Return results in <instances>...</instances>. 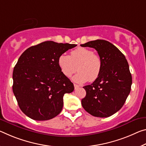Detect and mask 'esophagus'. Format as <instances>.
I'll use <instances>...</instances> for the list:
<instances>
[{
	"instance_id": "obj_1",
	"label": "esophagus",
	"mask_w": 146,
	"mask_h": 146,
	"mask_svg": "<svg viewBox=\"0 0 146 146\" xmlns=\"http://www.w3.org/2000/svg\"><path fill=\"white\" fill-rule=\"evenodd\" d=\"M74 87H75V90H77V88H79V86L78 84H74Z\"/></svg>"
}]
</instances>
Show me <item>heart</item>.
Here are the masks:
<instances>
[{"label":"heart","mask_w":146,"mask_h":146,"mask_svg":"<svg viewBox=\"0 0 146 146\" xmlns=\"http://www.w3.org/2000/svg\"><path fill=\"white\" fill-rule=\"evenodd\" d=\"M61 72L69 78L77 70L78 73L73 77L74 82L82 84L89 80L94 82L100 75L102 69V60L98 54L90 48L78 47L71 52L69 56L62 54L58 58Z\"/></svg>","instance_id":"obj_1"}]
</instances>
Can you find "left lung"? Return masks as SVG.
<instances>
[{"label":"left lung","instance_id":"obj_1","mask_svg":"<svg viewBox=\"0 0 146 146\" xmlns=\"http://www.w3.org/2000/svg\"><path fill=\"white\" fill-rule=\"evenodd\" d=\"M80 46L95 48L102 60L99 77L83 87L86 95L81 101L82 107L94 116L109 117L121 109L130 94L132 76L128 62L109 41L97 40Z\"/></svg>","mask_w":146,"mask_h":146}]
</instances>
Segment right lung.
<instances>
[{
    "mask_svg": "<svg viewBox=\"0 0 146 146\" xmlns=\"http://www.w3.org/2000/svg\"><path fill=\"white\" fill-rule=\"evenodd\" d=\"M77 45L47 41L32 46L21 55L13 71V92L20 109L38 121L56 117L63 97L74 86L61 72L58 58Z\"/></svg>",
    "mask_w": 146,
    "mask_h": 146,
    "instance_id": "1",
    "label": "right lung"
}]
</instances>
